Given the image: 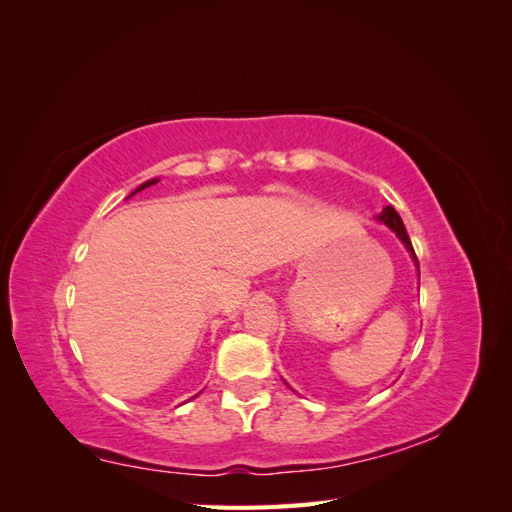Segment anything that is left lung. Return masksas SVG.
<instances>
[{
    "label": "left lung",
    "instance_id": "8db88e82",
    "mask_svg": "<svg viewBox=\"0 0 512 512\" xmlns=\"http://www.w3.org/2000/svg\"><path fill=\"white\" fill-rule=\"evenodd\" d=\"M378 220H380L382 224L389 226V228L395 232V235L401 239V243L406 245V250L410 252V256L414 258L416 267H418V260H416V254H414L412 241H410V237H408V232H406V226H404V222H401V218H399V213H397L393 207H384V209H382V213L378 215Z\"/></svg>",
    "mask_w": 512,
    "mask_h": 512
}]
</instances>
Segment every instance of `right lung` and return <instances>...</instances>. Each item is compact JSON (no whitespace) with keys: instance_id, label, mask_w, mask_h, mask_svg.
Returning a JSON list of instances; mask_svg holds the SVG:
<instances>
[{"instance_id":"obj_1","label":"right lung","mask_w":512,"mask_h":512,"mask_svg":"<svg viewBox=\"0 0 512 512\" xmlns=\"http://www.w3.org/2000/svg\"><path fill=\"white\" fill-rule=\"evenodd\" d=\"M153 183H158V179H151V181H145V183H141V185H138V188L130 194V196H134L136 192H141V190H145V188H149V185H153Z\"/></svg>"}]
</instances>
